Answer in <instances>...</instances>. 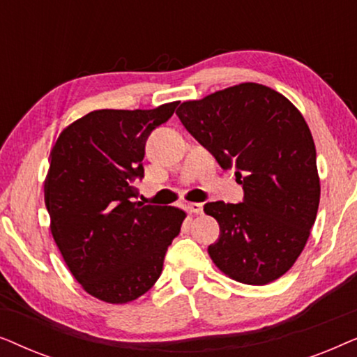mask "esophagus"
<instances>
[{"label":"esophagus","mask_w":357,"mask_h":357,"mask_svg":"<svg viewBox=\"0 0 357 357\" xmlns=\"http://www.w3.org/2000/svg\"><path fill=\"white\" fill-rule=\"evenodd\" d=\"M190 213L193 214H202L203 213V204L202 203H187L185 204Z\"/></svg>","instance_id":"esophagus-1"}]
</instances>
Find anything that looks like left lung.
<instances>
[{"instance_id": "left-lung-1", "label": "left lung", "mask_w": 357, "mask_h": 357, "mask_svg": "<svg viewBox=\"0 0 357 357\" xmlns=\"http://www.w3.org/2000/svg\"><path fill=\"white\" fill-rule=\"evenodd\" d=\"M177 115L224 170H236L243 202H213L204 213L219 222L208 253L219 270L243 284L278 280L304 250L320 203L312 133L284 96L257 82L187 100Z\"/></svg>"}]
</instances>
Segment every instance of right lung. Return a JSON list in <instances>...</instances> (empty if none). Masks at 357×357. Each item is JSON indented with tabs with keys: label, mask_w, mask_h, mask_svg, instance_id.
Instances as JSON below:
<instances>
[{
	"label": "right lung",
	"mask_w": 357,
	"mask_h": 357,
	"mask_svg": "<svg viewBox=\"0 0 357 357\" xmlns=\"http://www.w3.org/2000/svg\"><path fill=\"white\" fill-rule=\"evenodd\" d=\"M177 105L94 110L66 126L50 153L43 192L52 236L82 289L109 304H126L154 286L187 216L135 202L146 139Z\"/></svg>",
	"instance_id": "add662e5"
}]
</instances>
